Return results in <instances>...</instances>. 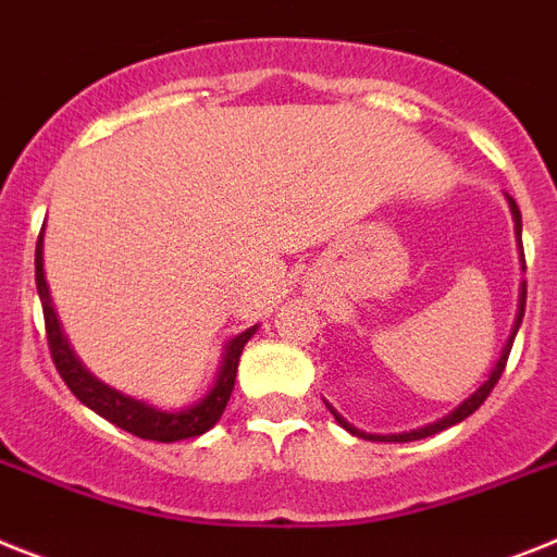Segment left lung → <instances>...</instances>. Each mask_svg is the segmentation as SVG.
<instances>
[{
	"mask_svg": "<svg viewBox=\"0 0 557 557\" xmlns=\"http://www.w3.org/2000/svg\"><path fill=\"white\" fill-rule=\"evenodd\" d=\"M509 201V210H512V222H516V236H518V250H521V261H523V247H521V210H518L516 199L512 196H507ZM523 270H527V261H523ZM523 307H527V282H521V296H518V315H516V324H512V333H509L507 344H504V350H500V358L495 361L493 372L486 375V381L481 384V387L475 389V393L470 395V398H463L458 407H455L453 412H447V416H441L435 418L433 424H424V426H418V430H410V433H389V435H375V433H364V430H358V426H352L347 418H342L338 412L333 410L327 404V410L333 412V418L338 421V424L347 430V433L358 435V438H364V441H398V444H404V441H418V438H430V435L441 433V430H447V426L453 424H461L463 418H470L472 412L481 407V404L486 401V395L493 393V387L498 384L500 379V372H504V367H507V358H509V350H512V342H516V333L518 327H521V319H523Z\"/></svg>",
	"mask_w": 557,
	"mask_h": 557,
	"instance_id": "1",
	"label": "left lung"
}]
</instances>
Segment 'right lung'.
<instances>
[{"label": "right lung", "instance_id": "1", "mask_svg": "<svg viewBox=\"0 0 557 557\" xmlns=\"http://www.w3.org/2000/svg\"><path fill=\"white\" fill-rule=\"evenodd\" d=\"M41 238H45V233H39V242H36V289H39L41 312H45L50 358H53V364H57L64 384L71 387V393L76 395L85 407H90L96 416L108 418L110 424L122 426V430L139 435V438L162 441V444H173V441L182 438H196V435H205L210 426L219 424V418H222L224 407H227L230 401V393L236 387L238 358H242L245 344L256 335L259 324H252L245 333H238L236 338H230V342L224 344L219 375H215L213 387L205 393V398H199V401L185 407V410H159L153 404L139 401V398L119 393V389H113L110 384L99 381L94 372L87 370L79 358H76L71 342H67V335H64L62 324H59L53 301H50V289L48 282H45V259H41Z\"/></svg>", "mask_w": 557, "mask_h": 557}]
</instances>
